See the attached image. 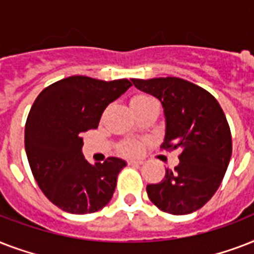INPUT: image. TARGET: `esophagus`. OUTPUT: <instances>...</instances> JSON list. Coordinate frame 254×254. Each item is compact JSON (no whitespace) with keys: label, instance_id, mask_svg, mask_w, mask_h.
<instances>
[{"label":"esophagus","instance_id":"1","mask_svg":"<svg viewBox=\"0 0 254 254\" xmlns=\"http://www.w3.org/2000/svg\"><path fill=\"white\" fill-rule=\"evenodd\" d=\"M127 163H129V165H135V166H139V165H142L143 161H135V159H129V161H127Z\"/></svg>","mask_w":254,"mask_h":254}]
</instances>
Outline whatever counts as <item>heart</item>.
Listing matches in <instances>:
<instances>
[{"instance_id": "1", "label": "heart", "mask_w": 254, "mask_h": 254, "mask_svg": "<svg viewBox=\"0 0 254 254\" xmlns=\"http://www.w3.org/2000/svg\"><path fill=\"white\" fill-rule=\"evenodd\" d=\"M154 104H158V101L153 96L146 95V93H139V95L133 96L130 100V107L133 111L139 109V108L149 107V105H154ZM141 151H142V143L139 141H125L121 145V153L123 154L137 155Z\"/></svg>"}]
</instances>
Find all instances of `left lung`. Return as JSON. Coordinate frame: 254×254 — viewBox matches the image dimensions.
Segmentation results:
<instances>
[{
	"mask_svg": "<svg viewBox=\"0 0 254 254\" xmlns=\"http://www.w3.org/2000/svg\"><path fill=\"white\" fill-rule=\"evenodd\" d=\"M135 88L162 103L166 133L161 149H179V165L166 169L147 196L159 209L187 215L201 208L216 192L232 155V137L220 104L209 92L179 77L131 79Z\"/></svg>",
	"mask_w": 254,
	"mask_h": 254,
	"instance_id": "left-lung-1",
	"label": "left lung"
}]
</instances>
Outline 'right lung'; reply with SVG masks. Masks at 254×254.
<instances>
[{
	"instance_id": "right-lung-1",
	"label": "right lung",
	"mask_w": 254,
	"mask_h": 254,
	"mask_svg": "<svg viewBox=\"0 0 254 254\" xmlns=\"http://www.w3.org/2000/svg\"><path fill=\"white\" fill-rule=\"evenodd\" d=\"M129 87L127 79L69 76L45 88L34 101L25 127L26 155L39 189L65 212H96L113 196L127 162L109 157L91 165L81 153L83 134L99 127L104 109Z\"/></svg>"
}]
</instances>
